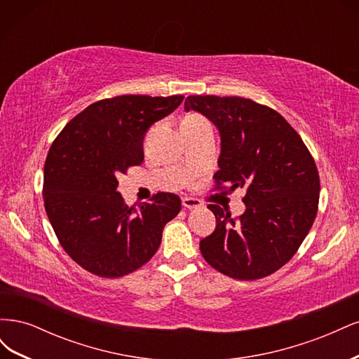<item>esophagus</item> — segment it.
<instances>
[{"label": "esophagus", "instance_id": "34e87169", "mask_svg": "<svg viewBox=\"0 0 359 359\" xmlns=\"http://www.w3.org/2000/svg\"><path fill=\"white\" fill-rule=\"evenodd\" d=\"M182 206L187 210H194V208H199V206H202V202L196 198H182Z\"/></svg>", "mask_w": 359, "mask_h": 359}]
</instances>
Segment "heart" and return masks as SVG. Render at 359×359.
Instances as JSON below:
<instances>
[{"label":"heart","instance_id":"1","mask_svg":"<svg viewBox=\"0 0 359 359\" xmlns=\"http://www.w3.org/2000/svg\"><path fill=\"white\" fill-rule=\"evenodd\" d=\"M186 119H187V121H193V123H206V119L199 116V115H190Z\"/></svg>","mask_w":359,"mask_h":359}]
</instances>
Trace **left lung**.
I'll return each mask as SVG.
<instances>
[{"label": "left lung", "mask_w": 359, "mask_h": 359, "mask_svg": "<svg viewBox=\"0 0 359 359\" xmlns=\"http://www.w3.org/2000/svg\"><path fill=\"white\" fill-rule=\"evenodd\" d=\"M222 136L214 190L241 187L245 212L235 217L210 203L215 231L201 241L203 259L236 280L274 274L293 257L319 206V172L309 148L286 119L244 97L189 95Z\"/></svg>", "instance_id": "8db88e82"}]
</instances>
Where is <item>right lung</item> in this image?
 Masks as SVG:
<instances>
[{
  "instance_id": "right-lung-1",
  "label": "right lung",
  "mask_w": 359,
  "mask_h": 359,
  "mask_svg": "<svg viewBox=\"0 0 359 359\" xmlns=\"http://www.w3.org/2000/svg\"><path fill=\"white\" fill-rule=\"evenodd\" d=\"M184 95H118L90 104L53 140L45 161L43 202L61 247L88 273L118 278L145 265L160 247L181 199L160 191L128 206L119 173L144 161V135Z\"/></svg>"
}]
</instances>
